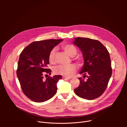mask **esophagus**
<instances>
[{"label": "esophagus", "instance_id": "34e87169", "mask_svg": "<svg viewBox=\"0 0 127 127\" xmlns=\"http://www.w3.org/2000/svg\"><path fill=\"white\" fill-rule=\"evenodd\" d=\"M62 78L64 79H70V78H69V77H68L64 76H62Z\"/></svg>", "mask_w": 127, "mask_h": 127}]
</instances>
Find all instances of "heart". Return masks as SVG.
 I'll use <instances>...</instances> for the list:
<instances>
[{
  "label": "heart",
  "mask_w": 127,
  "mask_h": 127,
  "mask_svg": "<svg viewBox=\"0 0 127 127\" xmlns=\"http://www.w3.org/2000/svg\"><path fill=\"white\" fill-rule=\"evenodd\" d=\"M62 49L67 54L71 57L75 56L77 53V50L75 46L71 44L64 45L62 46ZM57 49L55 48H53L49 55V61L51 64L55 63V57ZM75 60L79 63H82V59L80 58L76 57ZM76 70V66L73 64H70L68 65H58L54 69V73L56 74L64 75L67 77H70L73 75Z\"/></svg>",
  "instance_id": "1"
}]
</instances>
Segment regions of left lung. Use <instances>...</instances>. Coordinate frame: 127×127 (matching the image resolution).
Wrapping results in <instances>:
<instances>
[{"instance_id":"obj_1","label":"left lung","mask_w":127,"mask_h":127,"mask_svg":"<svg viewBox=\"0 0 127 127\" xmlns=\"http://www.w3.org/2000/svg\"><path fill=\"white\" fill-rule=\"evenodd\" d=\"M74 44L80 48L84 65L79 77L80 84L74 89L75 94L84 99L92 100L101 95L112 76L110 56L107 49L98 41L86 38H74ZM87 77V79L84 78Z\"/></svg>"}]
</instances>
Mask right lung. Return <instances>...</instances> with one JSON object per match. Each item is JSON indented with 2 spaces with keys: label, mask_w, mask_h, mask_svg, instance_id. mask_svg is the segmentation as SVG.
Returning a JSON list of instances; mask_svg holds the SVG:
<instances>
[{
  "label": "right lung",
  "mask_w": 127,
  "mask_h": 127,
  "mask_svg": "<svg viewBox=\"0 0 127 127\" xmlns=\"http://www.w3.org/2000/svg\"><path fill=\"white\" fill-rule=\"evenodd\" d=\"M62 39L35 41L27 46L20 54L16 75L23 92L29 98L42 102L51 98L57 92V83L61 75L43 79L45 73L51 74L47 68L51 50Z\"/></svg>",
  "instance_id": "1"
}]
</instances>
